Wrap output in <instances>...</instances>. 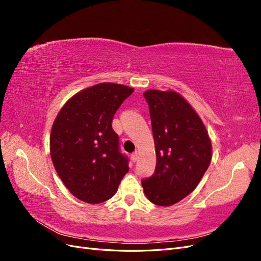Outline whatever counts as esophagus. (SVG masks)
<instances>
[{
    "label": "esophagus",
    "mask_w": 261,
    "mask_h": 261,
    "mask_svg": "<svg viewBox=\"0 0 261 261\" xmlns=\"http://www.w3.org/2000/svg\"><path fill=\"white\" fill-rule=\"evenodd\" d=\"M130 158H132V161H133V162H136V161H137V159H138V153H137V152H134V153H132Z\"/></svg>",
    "instance_id": "obj_1"
}]
</instances>
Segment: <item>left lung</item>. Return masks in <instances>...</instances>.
Masks as SVG:
<instances>
[{
    "label": "left lung",
    "mask_w": 261,
    "mask_h": 261,
    "mask_svg": "<svg viewBox=\"0 0 261 261\" xmlns=\"http://www.w3.org/2000/svg\"><path fill=\"white\" fill-rule=\"evenodd\" d=\"M149 105L156 155L155 171L141 180L147 198L169 207L191 194L211 162L212 146L206 126L176 91L150 89Z\"/></svg>",
    "instance_id": "1"
}]
</instances>
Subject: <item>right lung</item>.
<instances>
[{"label":"right lung","instance_id":"1","mask_svg":"<svg viewBox=\"0 0 261 261\" xmlns=\"http://www.w3.org/2000/svg\"><path fill=\"white\" fill-rule=\"evenodd\" d=\"M133 92L120 84H97L68 99L54 120L50 135L54 169L70 194L84 202L111 198L129 170L112 120Z\"/></svg>","mask_w":261,"mask_h":261}]
</instances>
